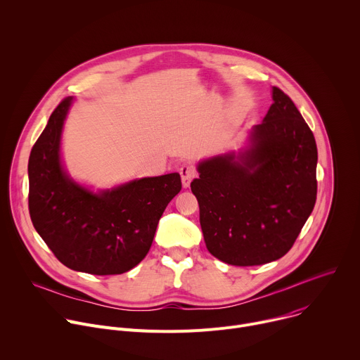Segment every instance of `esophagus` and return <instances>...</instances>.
I'll list each match as a JSON object with an SVG mask.
<instances>
[{
    "instance_id": "obj_1",
    "label": "esophagus",
    "mask_w": 360,
    "mask_h": 360,
    "mask_svg": "<svg viewBox=\"0 0 360 360\" xmlns=\"http://www.w3.org/2000/svg\"><path fill=\"white\" fill-rule=\"evenodd\" d=\"M179 174H181V178H182L184 188H188L191 185V181L195 178L196 171H195V168L192 165L184 164V165L179 167Z\"/></svg>"
}]
</instances>
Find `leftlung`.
I'll list each match as a JSON object with an SVG mask.
<instances>
[{"label": "left lung", "instance_id": "8db88e82", "mask_svg": "<svg viewBox=\"0 0 360 360\" xmlns=\"http://www.w3.org/2000/svg\"><path fill=\"white\" fill-rule=\"evenodd\" d=\"M272 99L249 145L199 162L191 182L208 250L235 266L282 258L316 202L315 136L282 89L274 86Z\"/></svg>", "mask_w": 360, "mask_h": 360}]
</instances>
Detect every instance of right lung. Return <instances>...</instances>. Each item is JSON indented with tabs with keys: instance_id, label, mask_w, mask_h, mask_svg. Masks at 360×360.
I'll list each match as a JSON object with an SVG mask.
<instances>
[{
	"instance_id": "1",
	"label": "right lung",
	"mask_w": 360,
	"mask_h": 360,
	"mask_svg": "<svg viewBox=\"0 0 360 360\" xmlns=\"http://www.w3.org/2000/svg\"><path fill=\"white\" fill-rule=\"evenodd\" d=\"M72 96L51 114L31 149L28 208L32 225L67 268L120 275L149 250L158 222L179 193V174L135 179L94 193L72 181L61 164V132Z\"/></svg>"
}]
</instances>
